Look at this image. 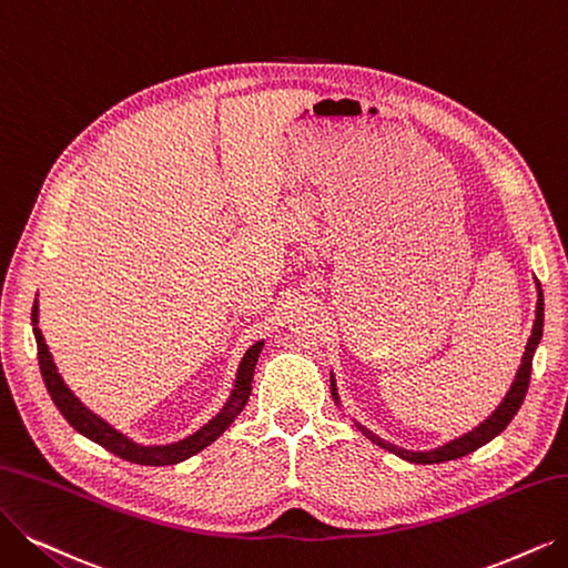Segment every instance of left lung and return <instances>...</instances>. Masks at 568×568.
Here are the masks:
<instances>
[{"mask_svg":"<svg viewBox=\"0 0 568 568\" xmlns=\"http://www.w3.org/2000/svg\"><path fill=\"white\" fill-rule=\"evenodd\" d=\"M536 286H538V303H536V322H534V328H531V337L529 343L525 347V356H521V366L513 379V387L510 392L506 394V398L501 400V405L496 407V410L478 426L468 430L466 436L462 438H455L452 443L443 445V447H436V449H428V452H413V449H403V447H396L387 440H382L379 436H375L373 430L363 428L361 424H356L363 434H366L375 445H379L382 449L392 452V455L410 462V464H443V462H452V459H459V457H466L470 455V452H475L478 447L487 445L491 438H496L501 430L510 424V419L517 415L521 400H525L527 396V389H529V377H531V361H534V352L540 343V335H542V291H540V284L536 280ZM331 387H333V396L337 400V394H335V379L331 377Z\"/></svg>","mask_w":568,"mask_h":568,"instance_id":"left-lung-1","label":"left lung"}]
</instances>
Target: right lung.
<instances>
[{
	"label": "right lung",
	"instance_id": "1",
	"mask_svg": "<svg viewBox=\"0 0 568 568\" xmlns=\"http://www.w3.org/2000/svg\"><path fill=\"white\" fill-rule=\"evenodd\" d=\"M37 301L32 307V326H34V337H37V356H39V371L43 377V384H47V389L55 403L58 410L62 413V417L70 422L81 436L90 438L93 443L102 445L104 449L113 452V455L132 462V464H142V466H170V464H179L184 462L193 455H197L200 449H205L207 445H212L225 428H229L235 417L242 413V407L248 400V394H252V379H254V371H256V361L258 354L263 349V343H256L254 347H248L242 363H240V371H237V379H235V389L225 403L223 410L210 422L202 426L200 430H195L193 436L172 443V445H138L132 443L128 436H123L121 430H116L113 426H109L104 419H100L98 415H93L88 410V407L70 392V387L62 382V377L55 371V363L53 356L49 352L47 339H43L39 326H37Z\"/></svg>",
	"mask_w": 568,
	"mask_h": 568
}]
</instances>
